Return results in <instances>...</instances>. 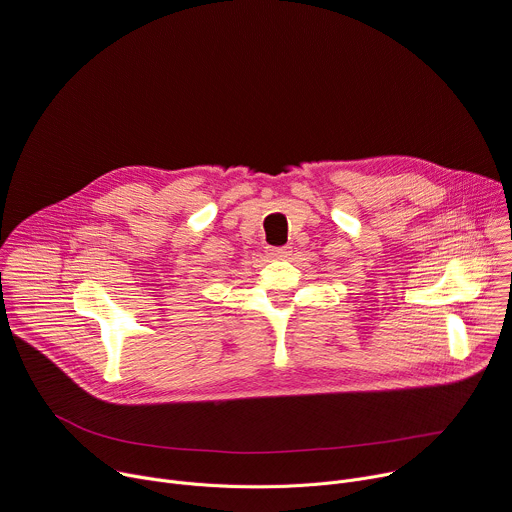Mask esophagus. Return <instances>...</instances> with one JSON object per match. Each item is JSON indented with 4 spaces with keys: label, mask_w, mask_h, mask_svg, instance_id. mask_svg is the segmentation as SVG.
Listing matches in <instances>:
<instances>
[{
    "label": "esophagus",
    "mask_w": 512,
    "mask_h": 512,
    "mask_svg": "<svg viewBox=\"0 0 512 512\" xmlns=\"http://www.w3.org/2000/svg\"><path fill=\"white\" fill-rule=\"evenodd\" d=\"M266 254H268L272 260H283V258L291 256V246H281V248L268 246V248H266Z\"/></svg>",
    "instance_id": "34e87169"
}]
</instances>
